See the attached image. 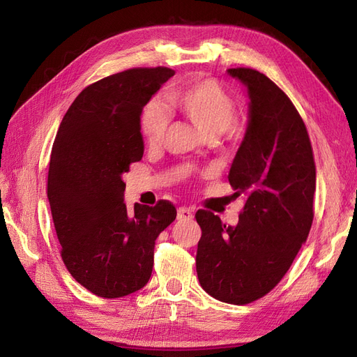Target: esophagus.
<instances>
[{
	"label": "esophagus",
	"instance_id": "obj_1",
	"mask_svg": "<svg viewBox=\"0 0 357 357\" xmlns=\"http://www.w3.org/2000/svg\"><path fill=\"white\" fill-rule=\"evenodd\" d=\"M193 218V213L190 208H186V207H180L177 210V220L180 222H186V220H192Z\"/></svg>",
	"mask_w": 357,
	"mask_h": 357
}]
</instances>
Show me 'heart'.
<instances>
[{"label": "heart", "instance_id": "heart-1", "mask_svg": "<svg viewBox=\"0 0 357 357\" xmlns=\"http://www.w3.org/2000/svg\"><path fill=\"white\" fill-rule=\"evenodd\" d=\"M171 112L183 116L205 137L235 131V101L213 79H193L167 95ZM168 128V116L158 102H149L139 117V129L150 146L159 144Z\"/></svg>", "mask_w": 357, "mask_h": 357}]
</instances>
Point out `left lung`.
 <instances>
[{
    "label": "left lung",
    "instance_id": "obj_1",
    "mask_svg": "<svg viewBox=\"0 0 357 357\" xmlns=\"http://www.w3.org/2000/svg\"><path fill=\"white\" fill-rule=\"evenodd\" d=\"M228 74L248 96L245 134L228 176L245 204L235 226L210 211L195 214L202 229L197 273L208 295L243 305L274 289L307 241L316 165L307 128L287 95L256 70Z\"/></svg>",
    "mask_w": 357,
    "mask_h": 357
}]
</instances>
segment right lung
I'll return each instance as SVG.
<instances>
[{
  "label": "right lung",
  "mask_w": 357,
  "mask_h": 357,
  "mask_svg": "<svg viewBox=\"0 0 357 357\" xmlns=\"http://www.w3.org/2000/svg\"><path fill=\"white\" fill-rule=\"evenodd\" d=\"M176 73L132 68L83 89L63 116L53 142L47 198L61 256L70 274L93 295L122 298L143 289L153 269L159 234L176 207L123 202V174L142 160L139 117Z\"/></svg>",
  "instance_id": "1"
}]
</instances>
